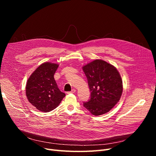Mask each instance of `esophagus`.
Segmentation results:
<instances>
[{"label": "esophagus", "instance_id": "esophagus-1", "mask_svg": "<svg viewBox=\"0 0 156 156\" xmlns=\"http://www.w3.org/2000/svg\"><path fill=\"white\" fill-rule=\"evenodd\" d=\"M75 92H76V90H75V89H72V91H70V92H68V94H70V93H72V94H73V93H75Z\"/></svg>", "mask_w": 156, "mask_h": 156}]
</instances>
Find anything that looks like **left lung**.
Segmentation results:
<instances>
[{
  "label": "left lung",
  "instance_id": "1",
  "mask_svg": "<svg viewBox=\"0 0 156 156\" xmlns=\"http://www.w3.org/2000/svg\"><path fill=\"white\" fill-rule=\"evenodd\" d=\"M83 69L91 92L90 99L83 106L95 116L105 114L119 101L123 91L119 72L102 60H94Z\"/></svg>",
  "mask_w": 156,
  "mask_h": 156
}]
</instances>
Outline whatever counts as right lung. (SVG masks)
Segmentation results:
<instances>
[{
  "label": "right lung",
  "mask_w": 156,
  "mask_h": 156,
  "mask_svg": "<svg viewBox=\"0 0 156 156\" xmlns=\"http://www.w3.org/2000/svg\"><path fill=\"white\" fill-rule=\"evenodd\" d=\"M58 65L51 62L41 64L28 79L26 95L37 110L48 112L57 107L66 94L58 88L54 74Z\"/></svg>",
  "instance_id": "add662e5"
}]
</instances>
